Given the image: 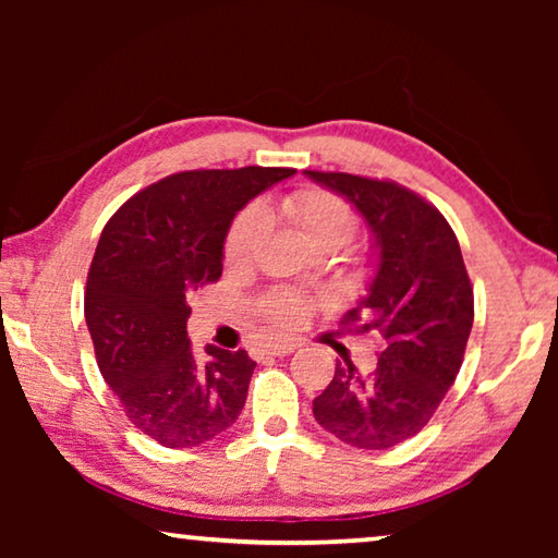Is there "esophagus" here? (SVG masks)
I'll return each mask as SVG.
<instances>
[{
  "mask_svg": "<svg viewBox=\"0 0 558 558\" xmlns=\"http://www.w3.org/2000/svg\"><path fill=\"white\" fill-rule=\"evenodd\" d=\"M292 349H298L295 339H272V342L266 344V352L276 356H286L292 352Z\"/></svg>",
  "mask_w": 558,
  "mask_h": 558,
  "instance_id": "1",
  "label": "esophagus"
}]
</instances>
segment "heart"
<instances>
[{"mask_svg":"<svg viewBox=\"0 0 558 558\" xmlns=\"http://www.w3.org/2000/svg\"><path fill=\"white\" fill-rule=\"evenodd\" d=\"M282 214L298 226L313 248H339L347 241H352L356 231V214L342 196L327 189H300V192L290 194L280 204ZM268 229V214L263 206L251 204L235 216L231 223V231L226 235L223 256L233 266L248 260L256 253L263 233ZM310 310H313V300L305 292L280 288L260 302V313L266 315L272 325L278 327H300L305 323Z\"/></svg>","mask_w":558,"mask_h":558,"instance_id":"b5f03b06","label":"heart"}]
</instances>
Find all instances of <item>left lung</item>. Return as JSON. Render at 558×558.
<instances>
[{
    "label": "left lung",
    "mask_w": 558,
    "mask_h": 558,
    "mask_svg": "<svg viewBox=\"0 0 558 558\" xmlns=\"http://www.w3.org/2000/svg\"><path fill=\"white\" fill-rule=\"evenodd\" d=\"M364 216L379 263L369 295L342 317L381 342L369 376L337 362L315 421L347 446L386 450L413 438L456 381L475 319L460 243L436 206L389 179L313 172Z\"/></svg>",
    "instance_id": "obj_1"
}]
</instances>
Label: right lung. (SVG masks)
<instances>
[{"instance_id":"add662e5","label":"right lung","mask_w":558,"mask_h":558,"mask_svg":"<svg viewBox=\"0 0 558 558\" xmlns=\"http://www.w3.org/2000/svg\"><path fill=\"white\" fill-rule=\"evenodd\" d=\"M295 174L288 167L194 169L159 179L112 214L86 282V323L102 379L135 428L194 448L231 428L256 362L186 337L189 295L221 278L233 216Z\"/></svg>"}]
</instances>
